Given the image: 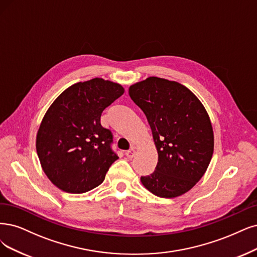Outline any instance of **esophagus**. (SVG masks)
I'll use <instances>...</instances> for the list:
<instances>
[{
	"instance_id": "obj_1",
	"label": "esophagus",
	"mask_w": 257,
	"mask_h": 257,
	"mask_svg": "<svg viewBox=\"0 0 257 257\" xmlns=\"http://www.w3.org/2000/svg\"><path fill=\"white\" fill-rule=\"evenodd\" d=\"M135 155H136V149L135 148H131L128 151H126V156H127L128 159H132L135 157Z\"/></svg>"
}]
</instances>
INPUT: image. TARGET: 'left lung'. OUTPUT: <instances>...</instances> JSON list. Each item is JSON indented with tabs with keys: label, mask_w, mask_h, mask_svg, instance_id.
I'll list each match as a JSON object with an SVG mask.
<instances>
[{
	"label": "left lung",
	"mask_w": 257,
	"mask_h": 257,
	"mask_svg": "<svg viewBox=\"0 0 257 257\" xmlns=\"http://www.w3.org/2000/svg\"><path fill=\"white\" fill-rule=\"evenodd\" d=\"M131 99L147 117L158 150L155 172L141 177L149 192L175 198L202 178L214 151L210 116L201 101L183 84L159 77L130 85Z\"/></svg>",
	"instance_id": "8db88e82"
}]
</instances>
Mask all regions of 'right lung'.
Returning a JSON list of instances; mask_svg holds the SVG:
<instances>
[{
	"mask_svg": "<svg viewBox=\"0 0 257 257\" xmlns=\"http://www.w3.org/2000/svg\"><path fill=\"white\" fill-rule=\"evenodd\" d=\"M123 92L118 83L93 78L64 90L46 111L37 134V154L43 172L61 191H91L118 159L111 148L112 132L101 126L100 116Z\"/></svg>",
	"mask_w": 257,
	"mask_h": 257,
	"instance_id": "1",
	"label": "right lung"
}]
</instances>
